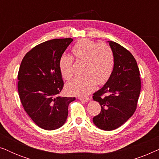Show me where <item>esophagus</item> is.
<instances>
[{"instance_id": "1", "label": "esophagus", "mask_w": 159, "mask_h": 159, "mask_svg": "<svg viewBox=\"0 0 159 159\" xmlns=\"http://www.w3.org/2000/svg\"><path fill=\"white\" fill-rule=\"evenodd\" d=\"M79 99L81 101L84 102V103H87V102H88L90 100L89 98H79Z\"/></svg>"}]
</instances>
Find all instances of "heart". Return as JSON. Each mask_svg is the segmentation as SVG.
Segmentation results:
<instances>
[{
	"instance_id": "obj_1",
	"label": "heart",
	"mask_w": 159,
	"mask_h": 159,
	"mask_svg": "<svg viewBox=\"0 0 159 159\" xmlns=\"http://www.w3.org/2000/svg\"><path fill=\"white\" fill-rule=\"evenodd\" d=\"M76 59L84 61V74L81 77H75L66 84L69 93L87 95L93 91L98 83L102 84L111 75L114 67V56L109 45L97 43L88 39L78 40L71 49ZM73 58L67 55L61 56L58 68L65 80L70 79L72 75Z\"/></svg>"
}]
</instances>
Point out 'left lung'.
I'll return each instance as SVG.
<instances>
[{"label": "left lung", "instance_id": "obj_1", "mask_svg": "<svg viewBox=\"0 0 159 159\" xmlns=\"http://www.w3.org/2000/svg\"><path fill=\"white\" fill-rule=\"evenodd\" d=\"M114 56V67L106 83L93 94L101 106L93 121L99 129L111 131L125 123L135 111L140 93V71L135 58L118 43L108 41Z\"/></svg>", "mask_w": 159, "mask_h": 159}]
</instances>
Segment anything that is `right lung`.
Here are the masks:
<instances>
[{
  "mask_svg": "<svg viewBox=\"0 0 159 159\" xmlns=\"http://www.w3.org/2000/svg\"><path fill=\"white\" fill-rule=\"evenodd\" d=\"M73 39H53L33 48L21 61L18 91L24 109L38 127L54 130L62 127L75 97L59 95L64 86L58 68L61 56Z\"/></svg>",
  "mask_w": 159,
  "mask_h": 159,
  "instance_id": "1",
  "label": "right lung"
}]
</instances>
